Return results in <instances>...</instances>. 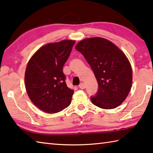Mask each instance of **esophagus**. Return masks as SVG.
I'll return each instance as SVG.
<instances>
[{
	"mask_svg": "<svg viewBox=\"0 0 153 153\" xmlns=\"http://www.w3.org/2000/svg\"><path fill=\"white\" fill-rule=\"evenodd\" d=\"M79 88L81 89H85V85L84 83H81L79 85Z\"/></svg>",
	"mask_w": 153,
	"mask_h": 153,
	"instance_id": "1",
	"label": "esophagus"
}]
</instances>
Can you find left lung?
Wrapping results in <instances>:
<instances>
[{"label": "left lung", "mask_w": 153, "mask_h": 153, "mask_svg": "<svg viewBox=\"0 0 153 153\" xmlns=\"http://www.w3.org/2000/svg\"><path fill=\"white\" fill-rule=\"evenodd\" d=\"M91 67L99 85L93 105L111 109L121 105L132 84V70L129 60L120 48L103 37H90L75 46Z\"/></svg>", "instance_id": "obj_1"}]
</instances>
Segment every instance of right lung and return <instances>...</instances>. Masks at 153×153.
<instances>
[{
    "instance_id": "right-lung-1",
    "label": "right lung",
    "mask_w": 153,
    "mask_h": 153,
    "mask_svg": "<svg viewBox=\"0 0 153 153\" xmlns=\"http://www.w3.org/2000/svg\"><path fill=\"white\" fill-rule=\"evenodd\" d=\"M74 43L64 39L43 45L27 65V93L34 105L45 113H58L71 103L74 91L67 87L62 69Z\"/></svg>"
}]
</instances>
